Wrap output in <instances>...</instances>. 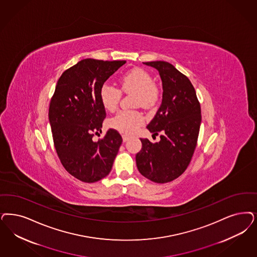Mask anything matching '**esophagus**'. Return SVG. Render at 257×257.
<instances>
[{"mask_svg": "<svg viewBox=\"0 0 257 257\" xmlns=\"http://www.w3.org/2000/svg\"><path fill=\"white\" fill-rule=\"evenodd\" d=\"M129 139H130V137H129V136H127V135H122V141H123L124 142H127Z\"/></svg>", "mask_w": 257, "mask_h": 257, "instance_id": "1", "label": "esophagus"}]
</instances>
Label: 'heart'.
Returning a JSON list of instances; mask_svg holds the SVG:
<instances>
[{
    "instance_id": "b5f03b06",
    "label": "heart",
    "mask_w": 257,
    "mask_h": 257,
    "mask_svg": "<svg viewBox=\"0 0 257 257\" xmlns=\"http://www.w3.org/2000/svg\"><path fill=\"white\" fill-rule=\"evenodd\" d=\"M120 90L124 93L135 94V105L143 108H153L160 97V89L153 82L150 74L142 68L127 71L119 78ZM115 86L104 83L99 89V99L102 106L113 112L118 105L121 92ZM144 122V116L138 110L119 111L109 120V126L119 133L134 134Z\"/></svg>"
}]
</instances>
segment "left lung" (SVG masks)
Returning a JSON list of instances; mask_svg holds the SVG:
<instances>
[{
    "instance_id": "8db88e82",
    "label": "left lung",
    "mask_w": 257,
    "mask_h": 257,
    "mask_svg": "<svg viewBox=\"0 0 257 257\" xmlns=\"http://www.w3.org/2000/svg\"><path fill=\"white\" fill-rule=\"evenodd\" d=\"M159 71L162 81V102L147 125L156 143L142 139L136 155L137 167L143 177L156 183H167L186 170L195 152L201 123V109L195 88L185 75L167 62H143Z\"/></svg>"
}]
</instances>
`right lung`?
<instances>
[{"instance_id":"add662e5","label":"right lung","mask_w":257,"mask_h":257,"mask_svg":"<svg viewBox=\"0 0 257 257\" xmlns=\"http://www.w3.org/2000/svg\"><path fill=\"white\" fill-rule=\"evenodd\" d=\"M125 61L84 59L62 73L49 106L54 145L63 167L80 181L93 183L109 175L122 143L109 129L94 142L106 116L99 89Z\"/></svg>"}]
</instances>
